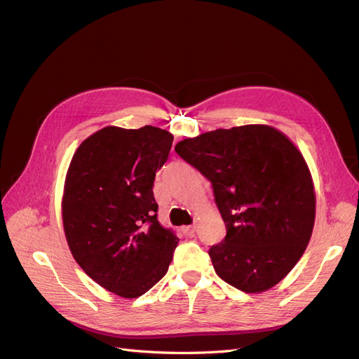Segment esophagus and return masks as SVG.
Returning a JSON list of instances; mask_svg holds the SVG:
<instances>
[{
  "mask_svg": "<svg viewBox=\"0 0 359 359\" xmlns=\"http://www.w3.org/2000/svg\"><path fill=\"white\" fill-rule=\"evenodd\" d=\"M195 231H196V224H191V226H184L183 228V232L187 233V235H194L195 233Z\"/></svg>",
  "mask_w": 359,
  "mask_h": 359,
  "instance_id": "1",
  "label": "esophagus"
}]
</instances>
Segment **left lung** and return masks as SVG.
<instances>
[{"mask_svg": "<svg viewBox=\"0 0 359 359\" xmlns=\"http://www.w3.org/2000/svg\"><path fill=\"white\" fill-rule=\"evenodd\" d=\"M175 151L213 187L226 226L208 251L216 273L244 293L281 283L315 223L313 180L297 146L275 127L248 124L180 140Z\"/></svg>", "mask_w": 359, "mask_h": 359, "instance_id": "8db88e82", "label": "left lung"}]
</instances>
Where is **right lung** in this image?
Returning <instances> with one entry per match:
<instances>
[{
	"mask_svg": "<svg viewBox=\"0 0 359 359\" xmlns=\"http://www.w3.org/2000/svg\"><path fill=\"white\" fill-rule=\"evenodd\" d=\"M172 135L108 126L75 151L66 171L62 220L81 269L104 290L136 299L167 273L179 238L156 220V170Z\"/></svg>",
	"mask_w": 359,
	"mask_h": 359,
	"instance_id": "1",
	"label": "right lung"
}]
</instances>
